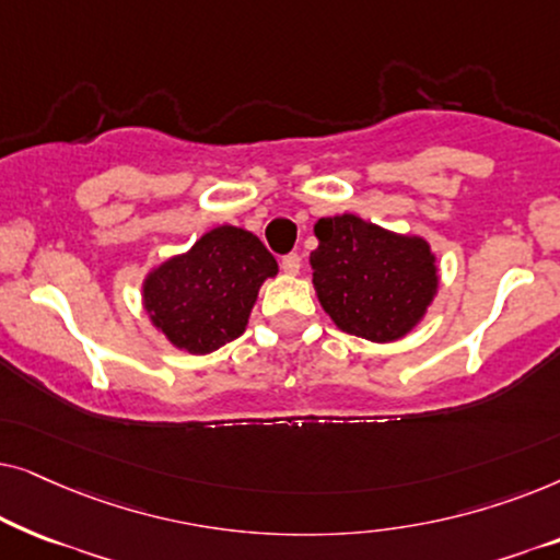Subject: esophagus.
<instances>
[{
  "mask_svg": "<svg viewBox=\"0 0 560 560\" xmlns=\"http://www.w3.org/2000/svg\"><path fill=\"white\" fill-rule=\"evenodd\" d=\"M301 255H298V252H290V255H285L280 259V267H282V272H288V275H298L301 272Z\"/></svg>",
  "mask_w": 560,
  "mask_h": 560,
  "instance_id": "1",
  "label": "esophagus"
}]
</instances>
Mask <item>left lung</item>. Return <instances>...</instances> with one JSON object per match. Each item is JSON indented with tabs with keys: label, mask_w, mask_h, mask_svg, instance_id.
<instances>
[{
	"label": "left lung",
	"mask_w": 560,
	"mask_h": 560,
	"mask_svg": "<svg viewBox=\"0 0 560 560\" xmlns=\"http://www.w3.org/2000/svg\"><path fill=\"white\" fill-rule=\"evenodd\" d=\"M313 288L341 331L397 341L420 324L439 290V267L423 236L395 234L341 213L318 219Z\"/></svg>",
	"instance_id": "obj_1"
}]
</instances>
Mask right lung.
Segmentation results:
<instances>
[{
    "instance_id": "obj_1",
    "label": "right lung",
    "mask_w": 560,
    "mask_h": 560,
    "mask_svg": "<svg viewBox=\"0 0 560 560\" xmlns=\"http://www.w3.org/2000/svg\"><path fill=\"white\" fill-rule=\"evenodd\" d=\"M275 275L278 262L265 244L224 224L144 278V311L173 347L211 354L244 334L259 285Z\"/></svg>"
}]
</instances>
